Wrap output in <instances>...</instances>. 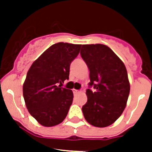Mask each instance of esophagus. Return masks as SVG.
Segmentation results:
<instances>
[{"label":"esophagus","mask_w":152,"mask_h":152,"mask_svg":"<svg viewBox=\"0 0 152 152\" xmlns=\"http://www.w3.org/2000/svg\"><path fill=\"white\" fill-rule=\"evenodd\" d=\"M80 92V91L79 90H76V89H73V94L74 95H76V94H78Z\"/></svg>","instance_id":"34e87169"}]
</instances>
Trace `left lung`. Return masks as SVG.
Here are the masks:
<instances>
[{"label": "left lung", "instance_id": "8db88e82", "mask_svg": "<svg viewBox=\"0 0 152 152\" xmlns=\"http://www.w3.org/2000/svg\"><path fill=\"white\" fill-rule=\"evenodd\" d=\"M80 55L90 71L88 102L82 107L84 118L96 127L109 126L126 106L130 91L126 68L113 51L102 44L83 45Z\"/></svg>", "mask_w": 152, "mask_h": 152}]
</instances>
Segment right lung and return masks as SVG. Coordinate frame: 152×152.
<instances>
[{
  "label": "right lung",
  "instance_id": "add662e5",
  "mask_svg": "<svg viewBox=\"0 0 152 152\" xmlns=\"http://www.w3.org/2000/svg\"><path fill=\"white\" fill-rule=\"evenodd\" d=\"M81 45L58 42L34 61L23 87L25 103L39 124L51 127L61 123L72 103L73 93L62 88L69 80L72 61L78 56Z\"/></svg>",
  "mask_w": 152,
  "mask_h": 152
}]
</instances>
